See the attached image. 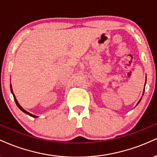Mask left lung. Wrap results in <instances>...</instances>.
I'll return each instance as SVG.
<instances>
[{"label": "left lung", "mask_w": 157, "mask_h": 157, "mask_svg": "<svg viewBox=\"0 0 157 157\" xmlns=\"http://www.w3.org/2000/svg\"><path fill=\"white\" fill-rule=\"evenodd\" d=\"M145 83H146V82H145ZM144 91H145V88H144ZM143 94H144V92H143ZM141 99H142V98H141ZM141 99H140V100L139 101H138V103H137V105H138V104H139V103H140V102Z\"/></svg>", "instance_id": "1"}]
</instances>
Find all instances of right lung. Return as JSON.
I'll return each instance as SVG.
<instances>
[{
    "instance_id": "add662e5",
    "label": "right lung",
    "mask_w": 157,
    "mask_h": 157,
    "mask_svg": "<svg viewBox=\"0 0 157 157\" xmlns=\"http://www.w3.org/2000/svg\"><path fill=\"white\" fill-rule=\"evenodd\" d=\"M10 88H11V92H12V95H13V96H14V101H15V103H16V104H17V106H18V108L20 109V110H21V111H23L24 113H25V114H27V115H30L31 117H37V116H35V115H32V114H31V113H29V112H28L27 111H25V109H24L21 106H20V105L19 104V103H18V101H17V99H16V98H15V95H14V93H13V90H12V84H11L10 85Z\"/></svg>"
}]
</instances>
